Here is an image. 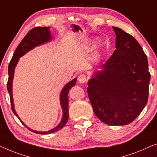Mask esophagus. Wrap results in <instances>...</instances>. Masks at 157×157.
<instances>
[{
    "label": "esophagus",
    "instance_id": "esophagus-1",
    "mask_svg": "<svg viewBox=\"0 0 157 157\" xmlns=\"http://www.w3.org/2000/svg\"><path fill=\"white\" fill-rule=\"evenodd\" d=\"M78 82L79 83H85L87 80V77H86L85 75H84V74L79 75L78 76Z\"/></svg>",
    "mask_w": 157,
    "mask_h": 157
}]
</instances>
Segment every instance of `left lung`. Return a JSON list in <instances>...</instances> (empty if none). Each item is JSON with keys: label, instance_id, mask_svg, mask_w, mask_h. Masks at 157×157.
<instances>
[{"label": "left lung", "instance_id": "obj_1", "mask_svg": "<svg viewBox=\"0 0 157 157\" xmlns=\"http://www.w3.org/2000/svg\"><path fill=\"white\" fill-rule=\"evenodd\" d=\"M116 50L88 81L87 93L96 116L106 124L126 125L140 115L149 97L150 72L142 48L117 27Z\"/></svg>", "mask_w": 157, "mask_h": 157}]
</instances>
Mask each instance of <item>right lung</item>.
I'll list each match as a JSON object with an SVG mask.
<instances>
[{"instance_id":"right-lung-1","label":"right lung","mask_w":157,"mask_h":157,"mask_svg":"<svg viewBox=\"0 0 157 157\" xmlns=\"http://www.w3.org/2000/svg\"><path fill=\"white\" fill-rule=\"evenodd\" d=\"M49 27H36L33 28L28 33L27 35L24 37V38L22 40V41L20 43L19 45L17 46L16 50H15L14 54H13V57L10 60L9 65H8V80L7 83V89L8 91V93L10 94V103H11V108L15 114V115L19 119L20 121L22 122V124L25 126L26 128H28L30 131H31L34 133H37L40 134H51L53 132H56L63 128L64 126L66 124L68 117H69V112H68V92L69 90L71 89L72 87L75 85L77 79L75 78L68 82L67 85L65 86V87L62 90L60 93V104L62 109H63V116L62 118L61 122H59L58 125L54 129H50L49 131L47 132H38L35 131L30 128H28L25 124H24L21 119L19 118L18 115H17L16 112L15 110L14 107V103H13V94H12V85H13V76H14V70L16 66L17 62L19 60V58L23 56H24L26 52L30 51V50L33 49L35 47L40 45L42 44L49 42L51 40L52 37L50 35V32L49 30Z\"/></svg>"}]
</instances>
